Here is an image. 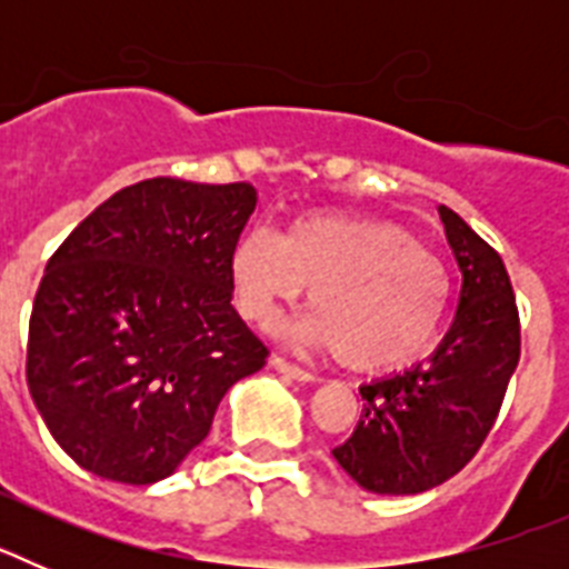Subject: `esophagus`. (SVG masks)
Listing matches in <instances>:
<instances>
[{
  "instance_id": "esophagus-1",
  "label": "esophagus",
  "mask_w": 569,
  "mask_h": 569,
  "mask_svg": "<svg viewBox=\"0 0 569 569\" xmlns=\"http://www.w3.org/2000/svg\"><path fill=\"white\" fill-rule=\"evenodd\" d=\"M270 365H273V370H279L281 376H288V379H293V381H316V379H319L316 373H310V370H305V367H299V365H290V361L281 359V356H273V359H270Z\"/></svg>"
}]
</instances>
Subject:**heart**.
Returning a JSON list of instances; mask_svg holds the SVG:
<instances>
[{
  "mask_svg": "<svg viewBox=\"0 0 569 569\" xmlns=\"http://www.w3.org/2000/svg\"><path fill=\"white\" fill-rule=\"evenodd\" d=\"M236 310L268 328L310 288L301 339L356 370L425 356L450 299V276L399 224L347 213H305L273 236L244 230L230 248Z\"/></svg>",
  "mask_w": 569,
  "mask_h": 569,
  "instance_id": "obj_1",
  "label": "heart"
}]
</instances>
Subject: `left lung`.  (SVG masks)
<instances>
[{
	"label": "left lung",
	"instance_id": "8db88e82",
	"mask_svg": "<svg viewBox=\"0 0 569 569\" xmlns=\"http://www.w3.org/2000/svg\"><path fill=\"white\" fill-rule=\"evenodd\" d=\"M439 216L461 270L453 325L430 359L359 387V425L333 450L341 470L379 496H416L453 479L496 425L521 356L505 261L459 213L439 204Z\"/></svg>",
	"mask_w": 569,
	"mask_h": 569
}]
</instances>
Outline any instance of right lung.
Masks as SVG:
<instances>
[{
  "mask_svg": "<svg viewBox=\"0 0 569 569\" xmlns=\"http://www.w3.org/2000/svg\"><path fill=\"white\" fill-rule=\"evenodd\" d=\"M248 182L170 176L113 193L50 256L28 330V387L50 436L93 476L168 479L268 347L230 305Z\"/></svg>",
  "mask_w": 569,
  "mask_h": 569,
  "instance_id": "right-lung-1",
  "label": "right lung"
}]
</instances>
